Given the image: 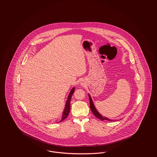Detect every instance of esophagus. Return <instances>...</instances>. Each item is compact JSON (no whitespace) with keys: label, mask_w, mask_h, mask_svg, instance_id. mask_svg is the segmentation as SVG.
<instances>
[{"label":"esophagus","mask_w":157,"mask_h":157,"mask_svg":"<svg viewBox=\"0 0 157 157\" xmlns=\"http://www.w3.org/2000/svg\"><path fill=\"white\" fill-rule=\"evenodd\" d=\"M81 84H82V85H83V83H81Z\"/></svg>","instance_id":"obj_1"}]
</instances>
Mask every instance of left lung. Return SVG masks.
<instances>
[{
  "label": "left lung",
  "instance_id": "8db88e82",
  "mask_svg": "<svg viewBox=\"0 0 157 157\" xmlns=\"http://www.w3.org/2000/svg\"><path fill=\"white\" fill-rule=\"evenodd\" d=\"M88 96H89V98H90V110H91L92 112L93 113V114H94L97 118H98L99 119V120H102V121L106 120V121H115V120H110V119H108V118H106V117H103L100 113H99L97 110V109H96L95 105L94 104L92 99V98H91L90 95L89 94H88Z\"/></svg>",
  "mask_w": 157,
  "mask_h": 157
}]
</instances>
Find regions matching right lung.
I'll use <instances>...</instances> for the list:
<instances>
[{
	"label": "right lung",
	"instance_id": "1",
	"mask_svg": "<svg viewBox=\"0 0 157 157\" xmlns=\"http://www.w3.org/2000/svg\"><path fill=\"white\" fill-rule=\"evenodd\" d=\"M74 91H75V87H74L72 90H71V91H70V92L69 94V95L67 97V102H66V104H65V108H64L63 111V113H62V118H61V119L60 120L59 122H61V121L65 120L67 118V117L68 116L69 113L70 108H70L71 107L70 106L71 99L72 98V96Z\"/></svg>",
	"mask_w": 157,
	"mask_h": 157
}]
</instances>
